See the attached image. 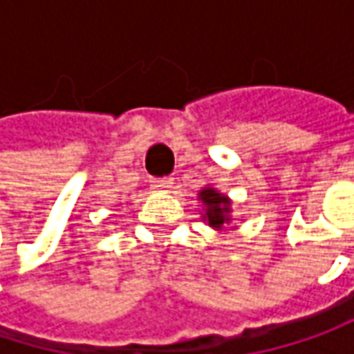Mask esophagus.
<instances>
[{
  "label": "esophagus",
  "instance_id": "1",
  "mask_svg": "<svg viewBox=\"0 0 354 354\" xmlns=\"http://www.w3.org/2000/svg\"><path fill=\"white\" fill-rule=\"evenodd\" d=\"M156 182L160 184L162 188H170V186H172V182H174V178L164 176V178H160V180H156Z\"/></svg>",
  "mask_w": 354,
  "mask_h": 354
}]
</instances>
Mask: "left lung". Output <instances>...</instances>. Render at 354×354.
Returning <instances> with one entry per match:
<instances>
[{"label": "left lung", "instance_id": "1", "mask_svg": "<svg viewBox=\"0 0 354 354\" xmlns=\"http://www.w3.org/2000/svg\"><path fill=\"white\" fill-rule=\"evenodd\" d=\"M200 200L204 202L207 206L206 209V216L209 225H214V227H220L223 222H227V218H225V212L230 209V202H227V198L222 196V194H218L214 188H206V190H202L200 192Z\"/></svg>", "mask_w": 354, "mask_h": 354}]
</instances>
